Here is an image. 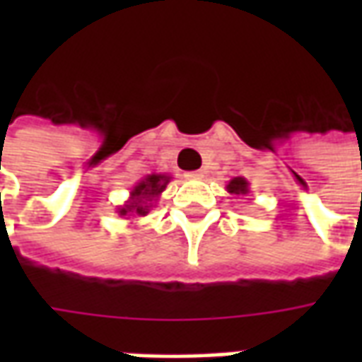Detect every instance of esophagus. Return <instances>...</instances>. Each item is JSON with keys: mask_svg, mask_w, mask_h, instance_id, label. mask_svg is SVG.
I'll return each mask as SVG.
<instances>
[{"mask_svg": "<svg viewBox=\"0 0 362 362\" xmlns=\"http://www.w3.org/2000/svg\"><path fill=\"white\" fill-rule=\"evenodd\" d=\"M184 176H186V178H202L204 173H202V170H194V173H186Z\"/></svg>", "mask_w": 362, "mask_h": 362, "instance_id": "obj_1", "label": "esophagus"}]
</instances>
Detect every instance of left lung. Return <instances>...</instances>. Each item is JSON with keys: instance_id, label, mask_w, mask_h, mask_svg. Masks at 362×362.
<instances>
[{"instance_id": "8db88e82", "label": "left lung", "mask_w": 362, "mask_h": 362, "mask_svg": "<svg viewBox=\"0 0 362 362\" xmlns=\"http://www.w3.org/2000/svg\"><path fill=\"white\" fill-rule=\"evenodd\" d=\"M227 192L233 196H248L250 194V182L243 176H236L233 180H228Z\"/></svg>"}]
</instances>
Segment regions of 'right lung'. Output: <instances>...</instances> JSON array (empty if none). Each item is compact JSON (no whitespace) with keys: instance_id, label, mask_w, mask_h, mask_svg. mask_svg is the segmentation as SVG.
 I'll return each mask as SVG.
<instances>
[{"instance_id":"1","label":"right lung","mask_w":362,"mask_h":362,"mask_svg":"<svg viewBox=\"0 0 362 362\" xmlns=\"http://www.w3.org/2000/svg\"><path fill=\"white\" fill-rule=\"evenodd\" d=\"M170 174H147L145 178L137 182L134 189L129 192V199L126 204L119 205L116 213L119 217H145L155 207L158 196L165 192L166 184L170 182Z\"/></svg>"}]
</instances>
